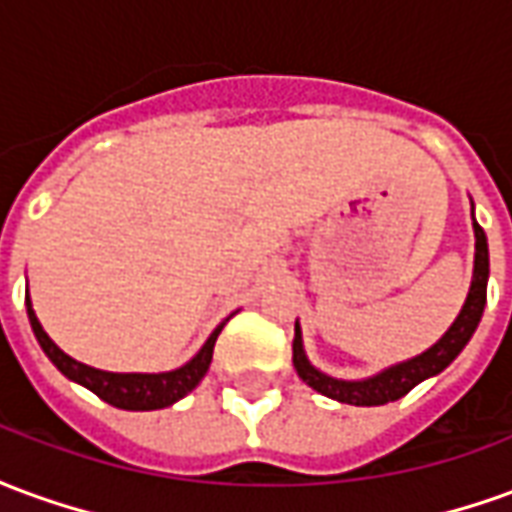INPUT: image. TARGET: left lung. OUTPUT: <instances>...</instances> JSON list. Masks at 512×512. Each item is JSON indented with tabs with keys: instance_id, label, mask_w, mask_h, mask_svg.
I'll use <instances>...</instances> for the list:
<instances>
[{
	"instance_id": "obj_1",
	"label": "left lung",
	"mask_w": 512,
	"mask_h": 512,
	"mask_svg": "<svg viewBox=\"0 0 512 512\" xmlns=\"http://www.w3.org/2000/svg\"><path fill=\"white\" fill-rule=\"evenodd\" d=\"M474 238L477 241H474L472 288H469L466 304H463L461 315L450 326V332L444 334L433 348H428L425 354L414 356V359H408L403 365L389 367V370L367 378V381H337V378L323 376L321 370H315L307 362L304 348H301V332L296 326L293 365H296V373H299L301 381H307L315 392L332 397V400H340V403H348V406H384V403H392V400H400L403 395H408L419 381L441 373L455 356L461 354L463 345L472 340L474 329H477L485 310V296H488V241H485L483 227L477 222H474Z\"/></svg>"
}]
</instances>
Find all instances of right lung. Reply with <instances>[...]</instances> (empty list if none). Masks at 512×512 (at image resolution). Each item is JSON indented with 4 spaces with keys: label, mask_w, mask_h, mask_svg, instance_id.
<instances>
[{
    "label": "right lung",
    "mask_w": 512,
    "mask_h": 512,
    "mask_svg": "<svg viewBox=\"0 0 512 512\" xmlns=\"http://www.w3.org/2000/svg\"><path fill=\"white\" fill-rule=\"evenodd\" d=\"M27 315L29 323H32V332L38 337L40 348L46 351V356L57 365L62 376H68L76 384L87 386L90 392H95L101 400H106L109 406L126 408V411H156V408H167L183 395H189L191 389L200 384L202 376L208 373L213 359V345H216V337H219L224 326L222 323L208 337V343L202 345V351L191 359L189 365H183L180 370H172V373L147 376V373H104V370H95V367L76 362L68 354H62L60 348L51 343L49 334L43 332L38 315H35L32 304H29V296Z\"/></svg>",
    "instance_id": "add662e5"
}]
</instances>
